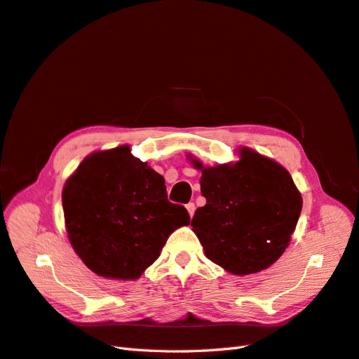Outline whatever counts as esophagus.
I'll return each instance as SVG.
<instances>
[{
	"label": "esophagus",
	"instance_id": "obj_1",
	"mask_svg": "<svg viewBox=\"0 0 359 359\" xmlns=\"http://www.w3.org/2000/svg\"><path fill=\"white\" fill-rule=\"evenodd\" d=\"M185 208H187L189 215L193 218V215H194V212H196V205H194V203H189V205H185Z\"/></svg>",
	"mask_w": 359,
	"mask_h": 359
}]
</instances>
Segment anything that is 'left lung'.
<instances>
[{
    "label": "left lung",
    "instance_id": "1",
    "mask_svg": "<svg viewBox=\"0 0 359 359\" xmlns=\"http://www.w3.org/2000/svg\"><path fill=\"white\" fill-rule=\"evenodd\" d=\"M200 190L206 205L191 219L193 231L206 256L234 276L266 269L289 246L296 228L302 196L281 165L240 149V161L205 168Z\"/></svg>",
    "mask_w": 359,
    "mask_h": 359
}]
</instances>
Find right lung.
Here are the masks:
<instances>
[{
	"label": "right lung",
	"instance_id": "right-lung-1",
	"mask_svg": "<svg viewBox=\"0 0 359 359\" xmlns=\"http://www.w3.org/2000/svg\"><path fill=\"white\" fill-rule=\"evenodd\" d=\"M62 200L72 248L106 278H140L168 237L190 224L187 209L168 200L163 177L128 146L85 157Z\"/></svg>",
	"mask_w": 359,
	"mask_h": 359
}]
</instances>
